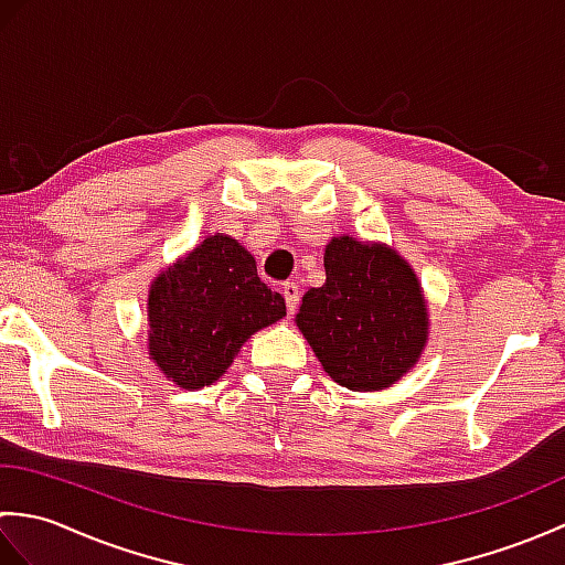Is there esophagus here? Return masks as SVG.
Segmentation results:
<instances>
[{"instance_id": "1", "label": "esophagus", "mask_w": 565, "mask_h": 565, "mask_svg": "<svg viewBox=\"0 0 565 565\" xmlns=\"http://www.w3.org/2000/svg\"><path fill=\"white\" fill-rule=\"evenodd\" d=\"M281 294H284V301H286V310H289V313H294L296 306H298V296H301V291H298V286L294 281H286L281 286Z\"/></svg>"}]
</instances>
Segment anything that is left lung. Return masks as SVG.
Segmentation results:
<instances>
[{
    "label": "left lung",
    "mask_w": 565,
    "mask_h": 565,
    "mask_svg": "<svg viewBox=\"0 0 565 565\" xmlns=\"http://www.w3.org/2000/svg\"><path fill=\"white\" fill-rule=\"evenodd\" d=\"M427 303L415 271L381 243L340 235L326 245V284L310 289L296 326L332 381L383 391L427 344Z\"/></svg>",
    "instance_id": "left-lung-1"
}]
</instances>
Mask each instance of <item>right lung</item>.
<instances>
[{"instance_id":"1","label":"right lung","mask_w":565,"mask_h":565,"mask_svg":"<svg viewBox=\"0 0 565 565\" xmlns=\"http://www.w3.org/2000/svg\"><path fill=\"white\" fill-rule=\"evenodd\" d=\"M286 316L281 294L231 235H209L154 276L148 294V354L179 388L218 381L249 334Z\"/></svg>"}]
</instances>
